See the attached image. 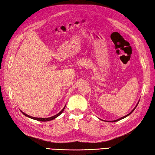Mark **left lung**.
Listing matches in <instances>:
<instances>
[{
	"label": "left lung",
	"instance_id": "8db88e82",
	"mask_svg": "<svg viewBox=\"0 0 155 155\" xmlns=\"http://www.w3.org/2000/svg\"><path fill=\"white\" fill-rule=\"evenodd\" d=\"M138 104H139V102H138V103L137 104V105H136V106H135V107H134V108H133V110L132 111H131L130 113H128V114H127V115H126V116H124V117H121V118H118V119H117V120H112V121H110V122H112V123H113V122H116V121H118V120H121V119H123V118H124L125 117H128V115H130V114L131 113H133V111L134 110V109H135V108H136V107H137V105H138Z\"/></svg>",
	"mask_w": 155,
	"mask_h": 155
}]
</instances>
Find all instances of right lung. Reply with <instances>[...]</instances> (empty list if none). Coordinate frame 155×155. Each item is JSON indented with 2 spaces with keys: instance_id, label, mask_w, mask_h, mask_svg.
Wrapping results in <instances>:
<instances>
[{
  "instance_id": "add662e5",
  "label": "right lung",
  "mask_w": 155,
  "mask_h": 155,
  "mask_svg": "<svg viewBox=\"0 0 155 155\" xmlns=\"http://www.w3.org/2000/svg\"><path fill=\"white\" fill-rule=\"evenodd\" d=\"M64 108H65V107H64L63 108H62V110L60 112V113H58L57 114L54 115V116H53V117H48V118H37V117H33L29 116V115L25 113H23V112L21 111H21L22 112V113L23 114L25 115L26 117H28V118H32V119H35V120H38V121H43V122H45V121H49V120H52L54 119V118H56L57 117H58L59 115H60V114L62 113V112H63V110H64Z\"/></svg>"
}]
</instances>
